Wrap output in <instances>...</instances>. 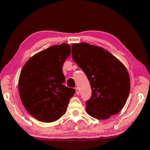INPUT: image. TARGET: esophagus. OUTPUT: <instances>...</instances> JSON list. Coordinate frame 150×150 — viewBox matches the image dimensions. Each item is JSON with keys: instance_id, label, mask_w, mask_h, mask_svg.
<instances>
[{"instance_id": "esophagus-1", "label": "esophagus", "mask_w": 150, "mask_h": 150, "mask_svg": "<svg viewBox=\"0 0 150 150\" xmlns=\"http://www.w3.org/2000/svg\"><path fill=\"white\" fill-rule=\"evenodd\" d=\"M75 90H76V93L77 95H79V94H80V89L78 88H76Z\"/></svg>"}]
</instances>
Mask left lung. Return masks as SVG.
I'll use <instances>...</instances> for the list:
<instances>
[{"mask_svg":"<svg viewBox=\"0 0 150 150\" xmlns=\"http://www.w3.org/2000/svg\"><path fill=\"white\" fill-rule=\"evenodd\" d=\"M72 56L86 74L92 90L91 98L86 101L87 113L99 120L119 113L130 90L125 65L105 49L87 43L72 44Z\"/></svg>","mask_w":150,"mask_h":150,"instance_id":"obj_1","label":"left lung"}]
</instances>
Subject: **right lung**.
Wrapping results in <instances>:
<instances>
[{"label": "right lung", "instance_id": "1", "mask_svg": "<svg viewBox=\"0 0 150 150\" xmlns=\"http://www.w3.org/2000/svg\"><path fill=\"white\" fill-rule=\"evenodd\" d=\"M70 51L67 43L50 47L31 57L21 70V101L29 113L41 122H54L62 117L75 93L63 84L62 66Z\"/></svg>", "mask_w": 150, "mask_h": 150}]
</instances>
